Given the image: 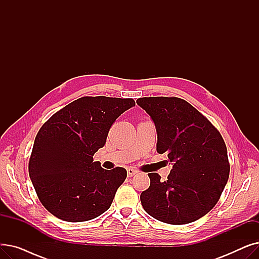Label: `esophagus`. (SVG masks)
<instances>
[{
  "label": "esophagus",
  "mask_w": 259,
  "mask_h": 259,
  "mask_svg": "<svg viewBox=\"0 0 259 259\" xmlns=\"http://www.w3.org/2000/svg\"><path fill=\"white\" fill-rule=\"evenodd\" d=\"M138 173V171L135 170V169H132V168H129L128 170H127V175H128V178H132L133 175H135Z\"/></svg>",
  "instance_id": "obj_1"
}]
</instances>
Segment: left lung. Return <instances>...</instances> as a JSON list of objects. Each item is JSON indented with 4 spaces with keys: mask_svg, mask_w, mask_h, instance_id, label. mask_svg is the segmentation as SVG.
Masks as SVG:
<instances>
[{
    "mask_svg": "<svg viewBox=\"0 0 259 259\" xmlns=\"http://www.w3.org/2000/svg\"><path fill=\"white\" fill-rule=\"evenodd\" d=\"M157 132L156 151L167 153V181L149 173L150 187L141 194L144 210L155 220L185 225L205 216L219 201L230 165L220 131L197 109L180 98H141Z\"/></svg>",
    "mask_w": 259,
    "mask_h": 259,
    "instance_id": "8db88e82",
    "label": "left lung"
}]
</instances>
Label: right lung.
<instances>
[{
	"label": "right lung",
	"instance_id": "obj_1",
	"mask_svg": "<svg viewBox=\"0 0 259 259\" xmlns=\"http://www.w3.org/2000/svg\"><path fill=\"white\" fill-rule=\"evenodd\" d=\"M133 99L83 97L54 113L38 130L28 170L42 205L60 220L79 223L110 208L127 171L105 170L93 155Z\"/></svg>",
	"mask_w": 259,
	"mask_h": 259
}]
</instances>
